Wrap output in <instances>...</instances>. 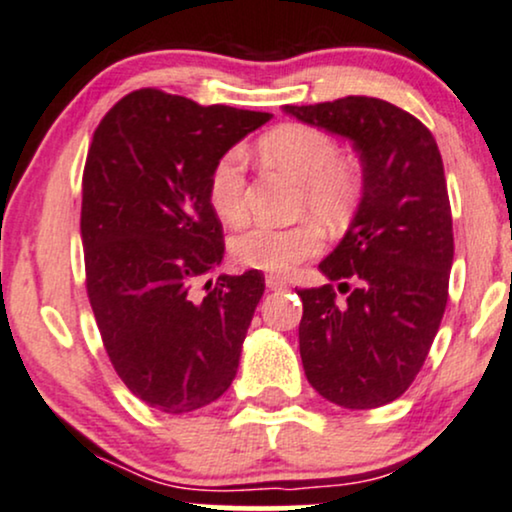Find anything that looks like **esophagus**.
Returning <instances> with one entry per match:
<instances>
[{
	"instance_id": "obj_1",
	"label": "esophagus",
	"mask_w": 512,
	"mask_h": 512,
	"mask_svg": "<svg viewBox=\"0 0 512 512\" xmlns=\"http://www.w3.org/2000/svg\"><path fill=\"white\" fill-rule=\"evenodd\" d=\"M264 283H267L269 290H278V288H286V286H288V283L283 281L281 276H271V274H269L267 278H264Z\"/></svg>"
}]
</instances>
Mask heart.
I'll return each instance as SVG.
<instances>
[{
    "mask_svg": "<svg viewBox=\"0 0 512 512\" xmlns=\"http://www.w3.org/2000/svg\"><path fill=\"white\" fill-rule=\"evenodd\" d=\"M262 160L300 181V212L328 226H342L364 191L361 167L342 155L338 139L312 125H281L257 141ZM248 160L241 148H229L208 174V200L229 224L248 215ZM323 250V231L314 219L293 226L252 224L231 241V255L250 269L286 274Z\"/></svg>",
    "mask_w": 512,
    "mask_h": 512,
    "instance_id": "obj_1",
    "label": "heart"
}]
</instances>
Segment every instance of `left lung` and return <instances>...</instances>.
<instances>
[{
    "label": "left lung",
    "mask_w": 512,
    "mask_h": 512,
    "mask_svg": "<svg viewBox=\"0 0 512 512\" xmlns=\"http://www.w3.org/2000/svg\"><path fill=\"white\" fill-rule=\"evenodd\" d=\"M357 148L364 198L347 236L319 269L333 283L302 288L300 357L321 397L375 409L401 397L423 368L449 300L454 224L432 132L373 96L286 106Z\"/></svg>",
    "instance_id": "1"
}]
</instances>
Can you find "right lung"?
<instances>
[{
  "instance_id": "right-lung-1",
  "label": "right lung",
  "mask_w": 512,
  "mask_h": 512,
  "mask_svg": "<svg viewBox=\"0 0 512 512\" xmlns=\"http://www.w3.org/2000/svg\"><path fill=\"white\" fill-rule=\"evenodd\" d=\"M269 113L146 87L103 115L82 172L84 286L127 390L165 413L222 397L264 293L257 269L198 283L222 262L210 167Z\"/></svg>"
}]
</instances>
